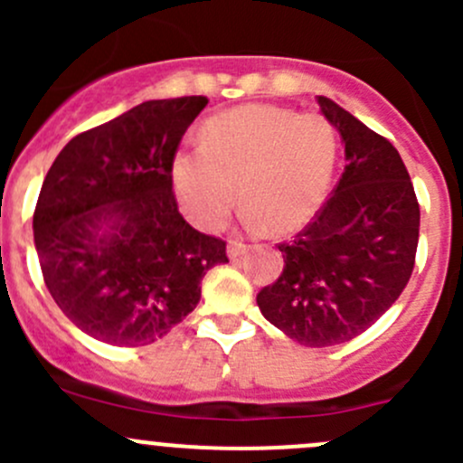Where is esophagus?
<instances>
[{"mask_svg": "<svg viewBox=\"0 0 463 463\" xmlns=\"http://www.w3.org/2000/svg\"><path fill=\"white\" fill-rule=\"evenodd\" d=\"M246 250H249V246H246V244H241V241H228V249H226V253H228V258H231V260H237V258H241V255H244Z\"/></svg>", "mask_w": 463, "mask_h": 463, "instance_id": "obj_1", "label": "esophagus"}]
</instances>
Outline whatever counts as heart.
Masks as SVG:
<instances>
[{
  "label": "heart",
  "mask_w": 463,
  "mask_h": 463,
  "mask_svg": "<svg viewBox=\"0 0 463 463\" xmlns=\"http://www.w3.org/2000/svg\"><path fill=\"white\" fill-rule=\"evenodd\" d=\"M338 137L325 116L275 105H244L213 116L202 145L172 161V185L185 217L217 231L235 205L250 231L296 232L325 202Z\"/></svg>",
  "instance_id": "heart-1"
}]
</instances>
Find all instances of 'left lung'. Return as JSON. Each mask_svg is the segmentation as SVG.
Listing matches in <instances>:
<instances>
[{"mask_svg":"<svg viewBox=\"0 0 463 463\" xmlns=\"http://www.w3.org/2000/svg\"><path fill=\"white\" fill-rule=\"evenodd\" d=\"M345 145L343 176L314 222L279 244L284 270L258 293L270 325L307 347L347 343L408 284L419 203L399 152L329 98H316Z\"/></svg>","mask_w":463,"mask_h":463,"instance_id":"1","label":"left lung"}]
</instances>
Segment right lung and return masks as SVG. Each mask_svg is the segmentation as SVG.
Listing matches in <instances>:
<instances>
[{
    "instance_id": "add662e5",
    "label": "right lung",
    "mask_w": 463,
    "mask_h": 463,
    "mask_svg": "<svg viewBox=\"0 0 463 463\" xmlns=\"http://www.w3.org/2000/svg\"><path fill=\"white\" fill-rule=\"evenodd\" d=\"M208 105L203 96L147 100L78 134L46 172L33 214L44 284L73 325L100 343L163 338L202 298L226 241L176 208L172 161Z\"/></svg>"
}]
</instances>
